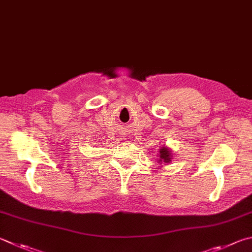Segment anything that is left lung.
Returning <instances> with one entry per match:
<instances>
[{
	"mask_svg": "<svg viewBox=\"0 0 252 252\" xmlns=\"http://www.w3.org/2000/svg\"><path fill=\"white\" fill-rule=\"evenodd\" d=\"M159 162H165L168 163L171 161V153L170 151L165 148H162L159 150V158H158Z\"/></svg>",
	"mask_w": 252,
	"mask_h": 252,
	"instance_id": "1",
	"label": "left lung"
}]
</instances>
